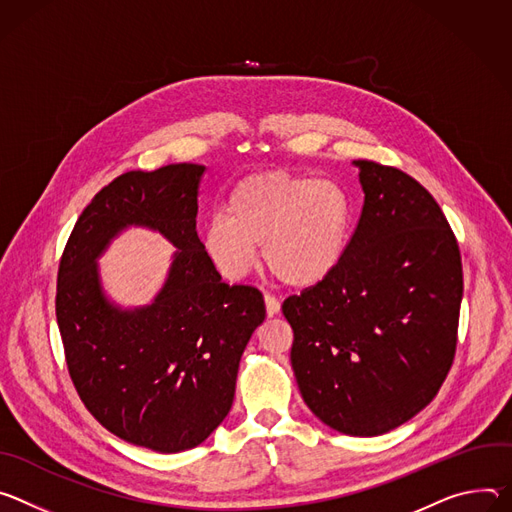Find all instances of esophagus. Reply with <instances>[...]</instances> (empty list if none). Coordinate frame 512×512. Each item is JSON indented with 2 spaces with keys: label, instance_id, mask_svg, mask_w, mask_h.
Returning <instances> with one entry per match:
<instances>
[{
  "label": "esophagus",
  "instance_id": "34e87169",
  "mask_svg": "<svg viewBox=\"0 0 512 512\" xmlns=\"http://www.w3.org/2000/svg\"><path fill=\"white\" fill-rule=\"evenodd\" d=\"M264 305H266V315H268V317L278 315V311H280V303H278V299H276V297H272V295H264Z\"/></svg>",
  "mask_w": 512,
  "mask_h": 512
}]
</instances>
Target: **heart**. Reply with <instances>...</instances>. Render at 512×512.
Instances as JSON below:
<instances>
[{
    "label": "heart",
    "instance_id": "b5f03b06",
    "mask_svg": "<svg viewBox=\"0 0 512 512\" xmlns=\"http://www.w3.org/2000/svg\"><path fill=\"white\" fill-rule=\"evenodd\" d=\"M354 207L348 191L329 179L258 173L242 179L213 215L199 246L209 266L227 282L244 280L258 262L291 287H313L342 262Z\"/></svg>",
    "mask_w": 512,
    "mask_h": 512
}]
</instances>
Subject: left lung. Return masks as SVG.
I'll return each instance as SVG.
<instances>
[{
  "mask_svg": "<svg viewBox=\"0 0 512 512\" xmlns=\"http://www.w3.org/2000/svg\"><path fill=\"white\" fill-rule=\"evenodd\" d=\"M364 205L339 266L282 303L303 401L331 429L374 437L423 411L458 346L464 272L431 197L394 166L354 160Z\"/></svg>",
  "mask_w": 512,
  "mask_h": 512,
  "instance_id": "1",
  "label": "left lung"
}]
</instances>
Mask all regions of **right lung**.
<instances>
[{
    "mask_svg": "<svg viewBox=\"0 0 512 512\" xmlns=\"http://www.w3.org/2000/svg\"><path fill=\"white\" fill-rule=\"evenodd\" d=\"M203 164L130 170L79 215L56 278L67 368L89 413L113 435L160 453L203 443L230 413L240 358L264 321L262 293L225 285L197 236ZM128 224L178 248L157 299L120 310L100 291L94 260Z\"/></svg>",
    "mask_w": 512,
    "mask_h": 512,
    "instance_id": "add662e5",
    "label": "right lung"
}]
</instances>
